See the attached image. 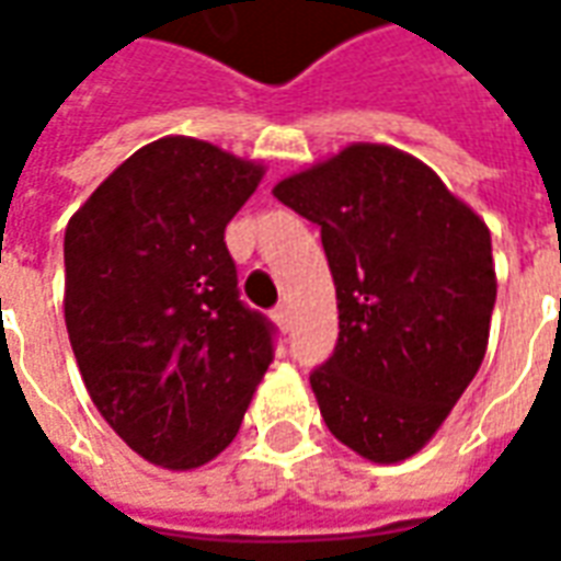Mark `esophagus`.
Listing matches in <instances>:
<instances>
[{"mask_svg": "<svg viewBox=\"0 0 561 561\" xmlns=\"http://www.w3.org/2000/svg\"><path fill=\"white\" fill-rule=\"evenodd\" d=\"M273 318H276V324H279L282 330H291V309L285 304H279L273 309Z\"/></svg>", "mask_w": 561, "mask_h": 561, "instance_id": "obj_1", "label": "esophagus"}]
</instances>
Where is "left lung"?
Listing matches in <instances>:
<instances>
[{
    "mask_svg": "<svg viewBox=\"0 0 561 561\" xmlns=\"http://www.w3.org/2000/svg\"><path fill=\"white\" fill-rule=\"evenodd\" d=\"M321 228L340 340L312 369L321 417L373 462L417 454L481 369L495 304L490 231L423 161L381 144L282 180Z\"/></svg>",
    "mask_w": 561,
    "mask_h": 561,
    "instance_id": "8db88e82",
    "label": "left lung"
}]
</instances>
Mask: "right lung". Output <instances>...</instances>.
<instances>
[{"label": "right lung", "instance_id": "right-lung-1", "mask_svg": "<svg viewBox=\"0 0 561 561\" xmlns=\"http://www.w3.org/2000/svg\"><path fill=\"white\" fill-rule=\"evenodd\" d=\"M264 168L161 138L66 228V328L95 409L140 457L197 469L231 445L276 328L240 300L225 228Z\"/></svg>", "mask_w": 561, "mask_h": 561}]
</instances>
